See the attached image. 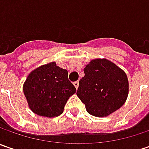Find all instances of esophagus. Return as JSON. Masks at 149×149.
<instances>
[{
	"instance_id": "34e87169",
	"label": "esophagus",
	"mask_w": 149,
	"mask_h": 149,
	"mask_svg": "<svg viewBox=\"0 0 149 149\" xmlns=\"http://www.w3.org/2000/svg\"><path fill=\"white\" fill-rule=\"evenodd\" d=\"M74 87H75V88H76V89H78V87H79V81H74Z\"/></svg>"
}]
</instances>
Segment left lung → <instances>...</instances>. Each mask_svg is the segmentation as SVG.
<instances>
[{"instance_id":"1","label":"left lung","mask_w":149,"mask_h":149,"mask_svg":"<svg viewBox=\"0 0 149 149\" xmlns=\"http://www.w3.org/2000/svg\"><path fill=\"white\" fill-rule=\"evenodd\" d=\"M76 95L89 114L105 117L123 105L129 94L126 74L105 59L91 60L84 69Z\"/></svg>"}]
</instances>
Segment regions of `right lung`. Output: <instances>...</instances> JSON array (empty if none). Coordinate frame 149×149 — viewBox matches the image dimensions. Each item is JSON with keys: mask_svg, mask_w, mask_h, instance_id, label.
<instances>
[{"mask_svg": "<svg viewBox=\"0 0 149 149\" xmlns=\"http://www.w3.org/2000/svg\"><path fill=\"white\" fill-rule=\"evenodd\" d=\"M23 90L32 111L48 118L60 115L67 100L76 92L68 79V71L56 66L54 62L33 70L26 79Z\"/></svg>", "mask_w": 149, "mask_h": 149, "instance_id": "add662e5", "label": "right lung"}]
</instances>
